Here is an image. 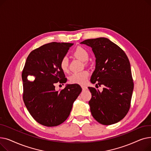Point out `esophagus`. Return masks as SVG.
I'll return each instance as SVG.
<instances>
[{
	"label": "esophagus",
	"instance_id": "esophagus-1",
	"mask_svg": "<svg viewBox=\"0 0 151 151\" xmlns=\"http://www.w3.org/2000/svg\"><path fill=\"white\" fill-rule=\"evenodd\" d=\"M81 88H82V89H83V91L86 90L87 89H88V88H87V87L85 86H81Z\"/></svg>",
	"mask_w": 151,
	"mask_h": 151
}]
</instances>
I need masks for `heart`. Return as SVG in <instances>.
<instances>
[{"instance_id":"1","label":"heart","mask_w":151,"mask_h":151,"mask_svg":"<svg viewBox=\"0 0 151 151\" xmlns=\"http://www.w3.org/2000/svg\"><path fill=\"white\" fill-rule=\"evenodd\" d=\"M73 55L78 59H80L83 62H86L88 60L89 54L84 47L78 46L73 52ZM60 68L63 72L66 73L68 71V60L67 58H63L60 62ZM89 76V73L87 71H83L81 72L74 73L69 78V81L72 84H84L86 83L88 78Z\"/></svg>"}]
</instances>
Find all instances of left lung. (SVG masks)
<instances>
[{
	"instance_id": "left-lung-1",
	"label": "left lung",
	"mask_w": 151,
	"mask_h": 151,
	"mask_svg": "<svg viewBox=\"0 0 151 151\" xmlns=\"http://www.w3.org/2000/svg\"><path fill=\"white\" fill-rule=\"evenodd\" d=\"M80 43L91 47L96 59L91 82L104 86L102 92L88 88L92 94L89 101L91 114L103 125L119 122L130 109L133 91L129 60L119 46L106 38L88 39Z\"/></svg>"
}]
</instances>
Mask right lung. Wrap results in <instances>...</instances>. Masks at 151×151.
I'll list each match as a JSON object with an SVG mask.
<instances>
[{
    "label": "right lung",
    "instance_id": "obj_1",
    "mask_svg": "<svg viewBox=\"0 0 151 151\" xmlns=\"http://www.w3.org/2000/svg\"><path fill=\"white\" fill-rule=\"evenodd\" d=\"M73 43L52 42L32 51L22 73L23 100L30 115L43 125L54 127L69 116L73 104L82 91L77 84H67L60 92L55 83H65L67 78L60 68V62ZM35 76L29 82L28 76Z\"/></svg>",
    "mask_w": 151,
    "mask_h": 151
}]
</instances>
